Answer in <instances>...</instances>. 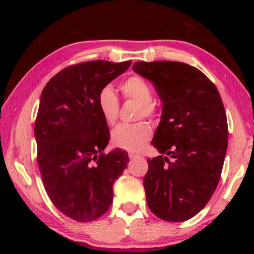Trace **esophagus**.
Listing matches in <instances>:
<instances>
[{
	"label": "esophagus",
	"mask_w": 254,
	"mask_h": 254,
	"mask_svg": "<svg viewBox=\"0 0 254 254\" xmlns=\"http://www.w3.org/2000/svg\"><path fill=\"white\" fill-rule=\"evenodd\" d=\"M127 154H128V158H130V159H134V158H136V157H140V156H141L140 153H136V152H134V151H128Z\"/></svg>",
	"instance_id": "34e87169"
}]
</instances>
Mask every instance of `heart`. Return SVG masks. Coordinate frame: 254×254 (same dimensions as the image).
Instances as JSON below:
<instances>
[{
  "mask_svg": "<svg viewBox=\"0 0 254 254\" xmlns=\"http://www.w3.org/2000/svg\"><path fill=\"white\" fill-rule=\"evenodd\" d=\"M121 91L126 98L139 103L136 118L153 119L157 115V106L152 102L153 92L150 84L140 76H131L121 85ZM97 105L104 121L114 124L119 117L120 103L111 86L101 89L97 97ZM152 135L151 127L145 122L132 124H119L112 131L111 139L115 147L128 151H137L148 142Z\"/></svg>",
  "mask_w": 254,
  "mask_h": 254,
  "instance_id": "obj_1",
  "label": "heart"
}]
</instances>
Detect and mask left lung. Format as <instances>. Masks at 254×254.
<instances>
[{
	"mask_svg": "<svg viewBox=\"0 0 254 254\" xmlns=\"http://www.w3.org/2000/svg\"><path fill=\"white\" fill-rule=\"evenodd\" d=\"M132 69L151 81L162 102L151 144L165 156L148 159L147 204L161 220L187 221L205 207L221 178L229 134L221 95L187 64L136 62Z\"/></svg>",
	"mask_w": 254,
	"mask_h": 254,
	"instance_id": "1",
	"label": "left lung"
}]
</instances>
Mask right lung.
Instances as JSON below:
<instances>
[{
  "instance_id": "add662e5",
  "label": "right lung",
  "mask_w": 254,
  "mask_h": 254,
  "mask_svg": "<svg viewBox=\"0 0 254 254\" xmlns=\"http://www.w3.org/2000/svg\"><path fill=\"white\" fill-rule=\"evenodd\" d=\"M131 64H77L55 75L41 93L34 123L38 166L55 207L77 222H91L107 212L115 180L130 161L121 149L104 153L110 131L97 97Z\"/></svg>"
}]
</instances>
